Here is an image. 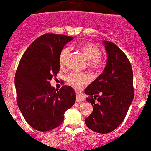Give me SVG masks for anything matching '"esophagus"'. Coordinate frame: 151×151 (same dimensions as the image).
<instances>
[{"mask_svg": "<svg viewBox=\"0 0 151 151\" xmlns=\"http://www.w3.org/2000/svg\"><path fill=\"white\" fill-rule=\"evenodd\" d=\"M84 101H85V98H84V96H82V95L80 94V93H77V96H76V102L80 103Z\"/></svg>", "mask_w": 151, "mask_h": 151, "instance_id": "34e87169", "label": "esophagus"}]
</instances>
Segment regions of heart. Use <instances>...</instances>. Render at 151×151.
I'll return each mask as SVG.
<instances>
[{
    "label": "heart",
    "instance_id": "b5f03b06",
    "mask_svg": "<svg viewBox=\"0 0 151 151\" xmlns=\"http://www.w3.org/2000/svg\"><path fill=\"white\" fill-rule=\"evenodd\" d=\"M79 49L88 61V66L90 70L95 73H100L104 70L106 66V61L101 57V50L97 45L90 42H85L80 45ZM69 52V50L67 47H64L60 52L58 57L60 66L64 65ZM66 80L71 86L79 90L88 83L89 78L87 74L83 73L73 72L67 76Z\"/></svg>",
    "mask_w": 151,
    "mask_h": 151
}]
</instances>
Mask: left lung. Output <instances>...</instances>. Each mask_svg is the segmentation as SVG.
<instances>
[{
	"label": "left lung",
	"mask_w": 151,
	"mask_h": 151,
	"mask_svg": "<svg viewBox=\"0 0 151 151\" xmlns=\"http://www.w3.org/2000/svg\"><path fill=\"white\" fill-rule=\"evenodd\" d=\"M108 61L103 74L85 90L93 111L85 119L93 131L106 134L124 119L134 98L133 72L127 56L116 45L104 42Z\"/></svg>",
	"instance_id": "left-lung-1"
}]
</instances>
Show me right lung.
<instances>
[{"label": "right lung", "instance_id": "right-lung-1", "mask_svg": "<svg viewBox=\"0 0 151 151\" xmlns=\"http://www.w3.org/2000/svg\"><path fill=\"white\" fill-rule=\"evenodd\" d=\"M72 39L53 33L40 36L25 50L17 67V105L26 122L38 131L58 127L65 111L75 103V93L70 86L57 90L50 82L59 71L60 52Z\"/></svg>", "mask_w": 151, "mask_h": 151}]
</instances>
